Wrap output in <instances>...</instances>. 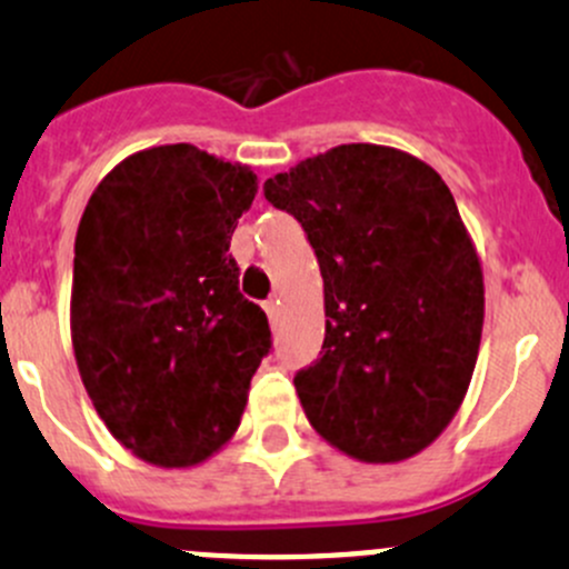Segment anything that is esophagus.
<instances>
[{
  "mask_svg": "<svg viewBox=\"0 0 569 569\" xmlns=\"http://www.w3.org/2000/svg\"><path fill=\"white\" fill-rule=\"evenodd\" d=\"M263 311H267L269 325L278 327V321H280V302H278V300H269L267 306H263Z\"/></svg>",
  "mask_w": 569,
  "mask_h": 569,
  "instance_id": "34e87169",
  "label": "esophagus"
}]
</instances>
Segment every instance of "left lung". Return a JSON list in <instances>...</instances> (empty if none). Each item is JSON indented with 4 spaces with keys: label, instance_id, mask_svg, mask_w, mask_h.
I'll return each instance as SVG.
<instances>
[{
    "label": "left lung",
    "instance_id": "left-lung-1",
    "mask_svg": "<svg viewBox=\"0 0 569 569\" xmlns=\"http://www.w3.org/2000/svg\"><path fill=\"white\" fill-rule=\"evenodd\" d=\"M325 280L321 358L297 371L321 438L401 462L440 438L473 377L485 278L446 181L412 153L349 142L267 178Z\"/></svg>",
    "mask_w": 569,
    "mask_h": 569
}]
</instances>
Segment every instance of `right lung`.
<instances>
[{
    "instance_id": "1",
    "label": "right lung",
    "mask_w": 569,
    "mask_h": 569,
    "mask_svg": "<svg viewBox=\"0 0 569 569\" xmlns=\"http://www.w3.org/2000/svg\"><path fill=\"white\" fill-rule=\"evenodd\" d=\"M258 178L189 142L137 151L90 194L73 244L71 341L112 438L159 468L237 432L269 321L228 248Z\"/></svg>"
}]
</instances>
